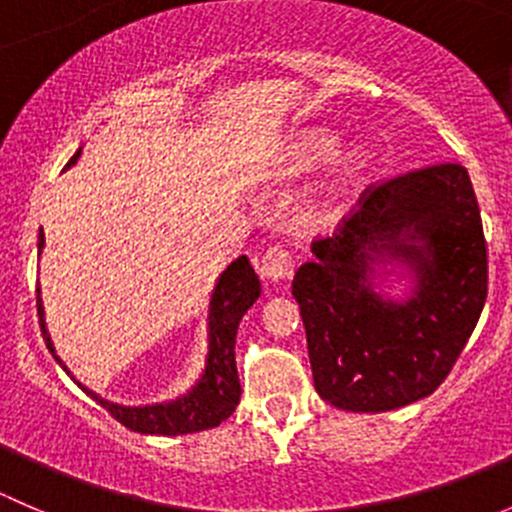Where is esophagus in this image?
Listing matches in <instances>:
<instances>
[{
  "label": "esophagus",
  "mask_w": 512,
  "mask_h": 512,
  "mask_svg": "<svg viewBox=\"0 0 512 512\" xmlns=\"http://www.w3.org/2000/svg\"><path fill=\"white\" fill-rule=\"evenodd\" d=\"M257 272H260L262 280H270V282L285 280L289 272H292V257H289V252L282 245L270 247V250L262 255Z\"/></svg>",
  "instance_id": "esophagus-1"
}]
</instances>
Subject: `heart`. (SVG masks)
<instances>
[{
	"instance_id": "b5f03b06",
	"label": "heart",
	"mask_w": 512,
	"mask_h": 512,
	"mask_svg": "<svg viewBox=\"0 0 512 512\" xmlns=\"http://www.w3.org/2000/svg\"><path fill=\"white\" fill-rule=\"evenodd\" d=\"M337 151V138L334 133L322 131H304L297 138H292L282 158V173L289 178H297V175L312 173L319 165L327 163L329 158ZM369 170V153L364 146H352L347 151L339 153L334 158L332 173H329L327 190L329 195L339 198V195H347L349 190L364 178V173Z\"/></svg>"
}]
</instances>
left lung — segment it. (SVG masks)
<instances>
[{
	"label": "left lung",
	"instance_id": "obj_1",
	"mask_svg": "<svg viewBox=\"0 0 512 512\" xmlns=\"http://www.w3.org/2000/svg\"><path fill=\"white\" fill-rule=\"evenodd\" d=\"M292 282L314 389L356 414L433 394L476 329L488 294L483 223L468 170L436 163L361 195L339 232L312 245ZM394 264L415 282L404 300L373 287ZM384 275H391L386 270Z\"/></svg>",
	"mask_w": 512,
	"mask_h": 512
}]
</instances>
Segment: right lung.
<instances>
[{"label":"right lung","instance_id":"1","mask_svg":"<svg viewBox=\"0 0 512 512\" xmlns=\"http://www.w3.org/2000/svg\"><path fill=\"white\" fill-rule=\"evenodd\" d=\"M81 158V148L74 153V158L66 163V168ZM44 247V235L39 237V252ZM260 297V280H257L255 270H252L250 260L245 255L237 257L235 262L227 265V270L218 277L210 297L208 307V356H205V369L200 379L190 386L185 394L178 399L160 401V404L146 406H123L113 404V401L101 399L96 391L86 389L81 381L71 376L64 361L56 354L51 334L46 329L44 319V304H41V289L36 287V307H39V324L41 337H44L46 349L54 354L61 369L84 389L96 404H101L118 423L138 433H153V436H183V433L205 431V428H215L232 416L235 406L240 404V379H237V364H235V337L240 319L245 317L247 309L257 302Z\"/></svg>","mask_w":512,"mask_h":512}]
</instances>
